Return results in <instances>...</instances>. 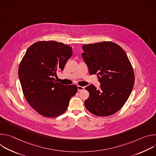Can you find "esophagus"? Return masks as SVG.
<instances>
[{
  "instance_id": "34e87169",
  "label": "esophagus",
  "mask_w": 156,
  "mask_h": 156,
  "mask_svg": "<svg viewBox=\"0 0 156 156\" xmlns=\"http://www.w3.org/2000/svg\"><path fill=\"white\" fill-rule=\"evenodd\" d=\"M84 87L81 86H78V91H82V90H84Z\"/></svg>"
}]
</instances>
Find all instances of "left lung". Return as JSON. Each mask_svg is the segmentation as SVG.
I'll return each mask as SVG.
<instances>
[{
  "label": "left lung",
  "instance_id": "left-lung-1",
  "mask_svg": "<svg viewBox=\"0 0 156 156\" xmlns=\"http://www.w3.org/2000/svg\"><path fill=\"white\" fill-rule=\"evenodd\" d=\"M82 57L91 75L97 74L100 88L86 87L90 97L87 110L100 117L113 115L124 105L135 83L133 66L125 51L116 43L104 41L84 44Z\"/></svg>",
  "mask_w": 156,
  "mask_h": 156
}]
</instances>
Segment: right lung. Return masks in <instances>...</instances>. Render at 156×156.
Returning <instances> with one entry per match:
<instances>
[{"instance_id": "right-lung-1", "label": "right lung", "mask_w": 156, "mask_h": 156, "mask_svg": "<svg viewBox=\"0 0 156 156\" xmlns=\"http://www.w3.org/2000/svg\"><path fill=\"white\" fill-rule=\"evenodd\" d=\"M72 52V48L63 43L41 41L28 48L20 62L18 76L23 95L44 117H55L64 113L77 93L76 85H63L54 78Z\"/></svg>"}]
</instances>
